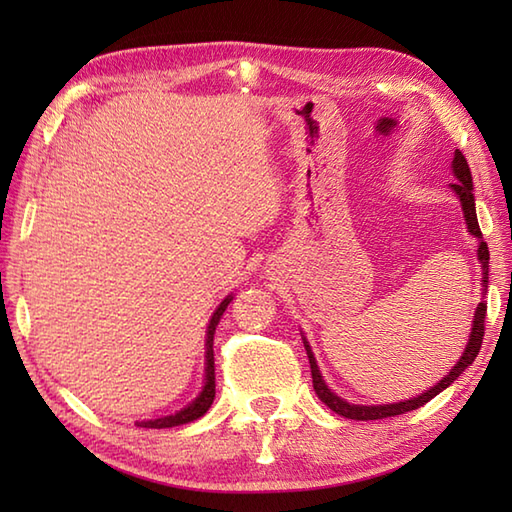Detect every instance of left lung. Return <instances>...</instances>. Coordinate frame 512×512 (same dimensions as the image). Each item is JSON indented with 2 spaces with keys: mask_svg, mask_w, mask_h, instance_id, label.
<instances>
[{
  "mask_svg": "<svg viewBox=\"0 0 512 512\" xmlns=\"http://www.w3.org/2000/svg\"><path fill=\"white\" fill-rule=\"evenodd\" d=\"M453 173L458 176V182L451 184L453 191L458 193V198L462 202V209H464V217H466V224H469V231L471 235L480 237V248H477V257H480L482 262V270H484V286H488V246L482 239V231H480V224H477V213H475V198H473V180H471V169H469V162L462 156L460 149H455V156H453ZM484 319H486V303L482 301L480 306H477L475 312V319H473V332H471V339L469 345H466V350L462 354V358L458 361L451 372L444 376L436 387H431L429 391H424L422 396L418 398H411L405 402H396V405H378V407H363V405H350V402H345L343 398H339L336 394L328 389V385L323 383V378L319 374V367L317 361H314V356L310 352V345L303 341L306 345V352L310 358V369H312V387L317 391V396L328 405L334 413H339L343 418H350V420H383V418H391V416H400V413H407L418 409L422 405H427L431 398H436L442 389H447L455 378H458L466 367H469L477 352H480L482 347V339H484Z\"/></svg>",
  "mask_w": 512,
  "mask_h": 512,
  "instance_id": "left-lung-1",
  "label": "left lung"
}]
</instances>
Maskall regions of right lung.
<instances>
[{
	"label": "right lung",
	"mask_w": 512,
	"mask_h": 512,
	"mask_svg": "<svg viewBox=\"0 0 512 512\" xmlns=\"http://www.w3.org/2000/svg\"><path fill=\"white\" fill-rule=\"evenodd\" d=\"M231 303V297H226L220 308L213 312L211 323H209V332H206V383L202 394L195 398L189 407H184L182 411H178L176 416H165V418H158V420H147V422H140L138 427H147V429H169V427H180V424H187L202 418L209 407L213 405V398H215V361H213V334H215V325L220 323V317L224 314L226 306Z\"/></svg>",
	"instance_id": "add662e5"
}]
</instances>
